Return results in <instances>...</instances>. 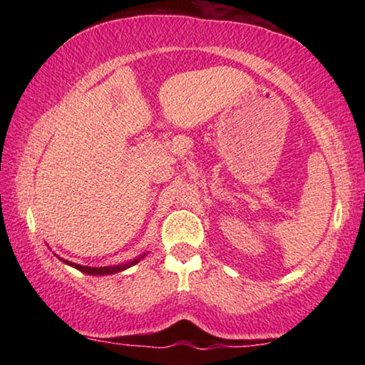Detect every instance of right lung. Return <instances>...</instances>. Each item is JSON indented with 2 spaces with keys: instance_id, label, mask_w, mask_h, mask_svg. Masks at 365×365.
<instances>
[{
  "instance_id": "right-lung-1",
  "label": "right lung",
  "mask_w": 365,
  "mask_h": 365,
  "mask_svg": "<svg viewBox=\"0 0 365 365\" xmlns=\"http://www.w3.org/2000/svg\"><path fill=\"white\" fill-rule=\"evenodd\" d=\"M144 256H146V254H144ZM144 256L134 259V261H129V262H126V264H121V266H113V267H89V266H81V264L68 262V261H64V259H61V261L69 264V266H73L74 269H78V271H81V272H84V274H93V276H106V274H114V272L124 271V269L134 266V264L141 261V259H143Z\"/></svg>"
}]
</instances>
